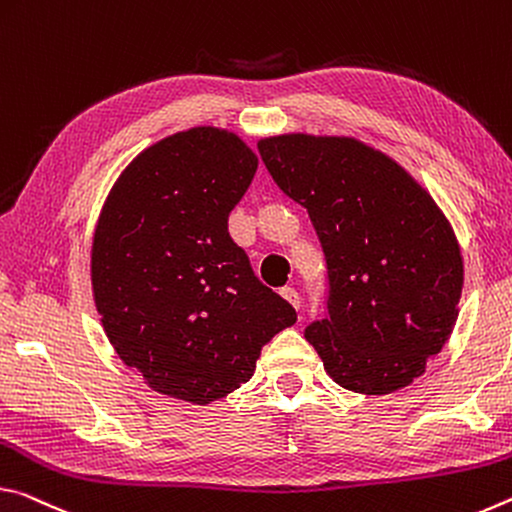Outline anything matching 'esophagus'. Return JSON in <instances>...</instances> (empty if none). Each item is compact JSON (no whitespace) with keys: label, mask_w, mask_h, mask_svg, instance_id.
Segmentation results:
<instances>
[{"label":"esophagus","mask_w":512,"mask_h":512,"mask_svg":"<svg viewBox=\"0 0 512 512\" xmlns=\"http://www.w3.org/2000/svg\"><path fill=\"white\" fill-rule=\"evenodd\" d=\"M281 297L286 299L292 308H297V311H299L301 297H299V292L295 288H281Z\"/></svg>","instance_id":"34e87169"}]
</instances>
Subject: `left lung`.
<instances>
[{"mask_svg": "<svg viewBox=\"0 0 512 512\" xmlns=\"http://www.w3.org/2000/svg\"><path fill=\"white\" fill-rule=\"evenodd\" d=\"M267 172L308 211L326 258V315L306 340L342 388L413 383L454 331L463 256L447 217L404 167L354 138L258 142Z\"/></svg>", "mask_w": 512, "mask_h": 512, "instance_id": "obj_1", "label": "left lung"}]
</instances>
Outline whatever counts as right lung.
<instances>
[{"label": "right lung", "mask_w": 512, "mask_h": 512, "mask_svg": "<svg viewBox=\"0 0 512 512\" xmlns=\"http://www.w3.org/2000/svg\"><path fill=\"white\" fill-rule=\"evenodd\" d=\"M256 167L236 133L195 127L147 147L108 192L92 295L117 356L161 395L201 406L226 397L297 322L229 236Z\"/></svg>", "instance_id": "obj_1"}]
</instances>
